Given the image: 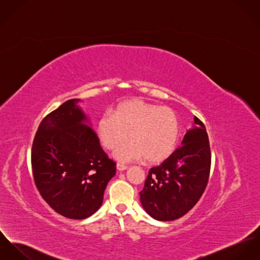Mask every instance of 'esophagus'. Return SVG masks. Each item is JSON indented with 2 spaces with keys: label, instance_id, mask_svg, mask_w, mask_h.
<instances>
[{
  "label": "esophagus",
  "instance_id": "esophagus-1",
  "mask_svg": "<svg viewBox=\"0 0 260 260\" xmlns=\"http://www.w3.org/2000/svg\"><path fill=\"white\" fill-rule=\"evenodd\" d=\"M117 169H118L119 171H123V170L127 169V166H125V165H123V164H121V163H117Z\"/></svg>",
  "mask_w": 260,
  "mask_h": 260
}]
</instances>
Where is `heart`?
<instances>
[{"mask_svg":"<svg viewBox=\"0 0 260 260\" xmlns=\"http://www.w3.org/2000/svg\"><path fill=\"white\" fill-rule=\"evenodd\" d=\"M97 133L105 148L113 150L122 142L115 156L121 161L141 160L159 163L175 149L179 136V120L168 107L140 99L119 104L114 115L106 113L97 124Z\"/></svg>","mask_w":260,"mask_h":260,"instance_id":"1","label":"heart"}]
</instances>
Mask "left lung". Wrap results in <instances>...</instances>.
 <instances>
[{
  "label": "left lung",
  "mask_w": 260,
  "mask_h": 260,
  "mask_svg": "<svg viewBox=\"0 0 260 260\" xmlns=\"http://www.w3.org/2000/svg\"><path fill=\"white\" fill-rule=\"evenodd\" d=\"M196 123L177 148L159 166L148 171L140 202L146 213L158 220H177L200 200L209 181L211 148L206 126Z\"/></svg>",
  "instance_id": "1"
}]
</instances>
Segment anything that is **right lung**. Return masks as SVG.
Returning <instances> with one entry per match:
<instances>
[{
    "label": "right lung",
    "instance_id": "1",
    "mask_svg": "<svg viewBox=\"0 0 260 260\" xmlns=\"http://www.w3.org/2000/svg\"><path fill=\"white\" fill-rule=\"evenodd\" d=\"M78 99L64 102L41 120L31 147V169L41 197L56 213L83 220L99 209L116 162L92 127Z\"/></svg>",
    "mask_w": 260,
    "mask_h": 260
}]
</instances>
